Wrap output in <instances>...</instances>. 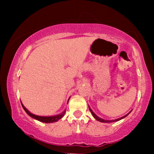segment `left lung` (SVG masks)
<instances>
[{
    "instance_id": "left-lung-1",
    "label": "left lung",
    "mask_w": 154,
    "mask_h": 154,
    "mask_svg": "<svg viewBox=\"0 0 154 154\" xmlns=\"http://www.w3.org/2000/svg\"><path fill=\"white\" fill-rule=\"evenodd\" d=\"M89 109H90V111H91V114H92V115L93 116V117L95 118V119L96 120H98V121H99V122H106V123H109V122H116V121H119V120H120V119H123V118H125V116H127L128 115V114H127V115H125V116H122V117H121V118H119V119H114V120H105V119H100V117H98V116H96L95 114V113L93 112V111L91 110V108L89 107Z\"/></svg>"
}]
</instances>
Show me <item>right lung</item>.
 I'll use <instances>...</instances> for the list:
<instances>
[{
    "mask_svg": "<svg viewBox=\"0 0 154 154\" xmlns=\"http://www.w3.org/2000/svg\"><path fill=\"white\" fill-rule=\"evenodd\" d=\"M22 106L23 109H24V110L26 111V113L28 114V115L30 116L31 117L34 118L35 119L38 120V121L42 122H45V123H51V122H57L58 120L63 117V115H64L65 112H66V111H64L63 112L61 113V114H59V115H56V116H40L35 115V114H32V113L29 112V111H28L27 109L24 106H23L22 103Z\"/></svg>",
    "mask_w": 154,
    "mask_h": 154,
    "instance_id": "1",
    "label": "right lung"
}]
</instances>
